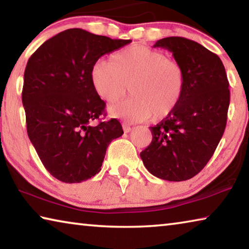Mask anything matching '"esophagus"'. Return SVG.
<instances>
[{
	"label": "esophagus",
	"instance_id": "1",
	"mask_svg": "<svg viewBox=\"0 0 249 249\" xmlns=\"http://www.w3.org/2000/svg\"><path fill=\"white\" fill-rule=\"evenodd\" d=\"M123 129H124L125 133H129L130 130H132V127H130V126H129L128 124L124 123V124H123Z\"/></svg>",
	"mask_w": 249,
	"mask_h": 249
}]
</instances>
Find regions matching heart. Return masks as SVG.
<instances>
[{
    "label": "heart",
    "instance_id": "obj_1",
    "mask_svg": "<svg viewBox=\"0 0 249 249\" xmlns=\"http://www.w3.org/2000/svg\"><path fill=\"white\" fill-rule=\"evenodd\" d=\"M93 90L108 104H114L127 91L132 96L108 108L112 116L129 122H160L174 114L185 89L183 67L165 53L134 45L99 61L90 73Z\"/></svg>",
    "mask_w": 249,
    "mask_h": 249
}]
</instances>
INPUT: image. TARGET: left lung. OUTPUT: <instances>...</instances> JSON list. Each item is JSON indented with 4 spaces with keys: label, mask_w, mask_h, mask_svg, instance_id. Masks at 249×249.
Listing matches in <instances>:
<instances>
[{
    "label": "left lung",
    "mask_w": 249,
    "mask_h": 249,
    "mask_svg": "<svg viewBox=\"0 0 249 249\" xmlns=\"http://www.w3.org/2000/svg\"><path fill=\"white\" fill-rule=\"evenodd\" d=\"M185 72V89L174 114L150 127L153 141L141 153L151 175L168 181L191 179L203 169L224 134L229 80L217 54L183 37L159 39Z\"/></svg>",
    "instance_id": "left-lung-1"
}]
</instances>
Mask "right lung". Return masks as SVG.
<instances>
[{
	"instance_id": "obj_1",
	"label": "right lung",
	"mask_w": 249,
	"mask_h": 249,
	"mask_svg": "<svg viewBox=\"0 0 249 249\" xmlns=\"http://www.w3.org/2000/svg\"><path fill=\"white\" fill-rule=\"evenodd\" d=\"M130 41L70 28L28 59L22 93L27 134L46 169L62 182L99 174L109 142L124 133L116 119L90 125L105 108L90 73L99 58Z\"/></svg>"
}]
</instances>
